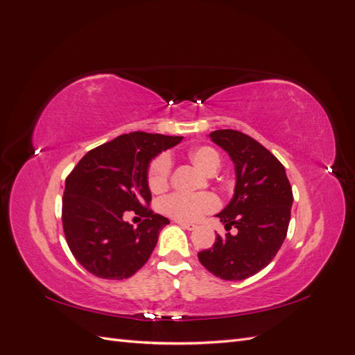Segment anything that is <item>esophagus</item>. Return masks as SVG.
<instances>
[{
    "instance_id": "34e87169",
    "label": "esophagus",
    "mask_w": 355,
    "mask_h": 355,
    "mask_svg": "<svg viewBox=\"0 0 355 355\" xmlns=\"http://www.w3.org/2000/svg\"><path fill=\"white\" fill-rule=\"evenodd\" d=\"M178 225H180L182 228L184 230H188V231H194L197 228L196 223H189V222H182V220H176Z\"/></svg>"
}]
</instances>
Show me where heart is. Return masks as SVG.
Returning a JSON list of instances; mask_svg holds the SVG:
<instances>
[{
    "mask_svg": "<svg viewBox=\"0 0 355 355\" xmlns=\"http://www.w3.org/2000/svg\"><path fill=\"white\" fill-rule=\"evenodd\" d=\"M188 158L202 175L213 176L220 167V157L210 146H197L188 153ZM171 161L167 155L157 157L148 170V185L154 192L166 189L170 178ZM218 207V200L210 194L187 197L173 194L161 201V210L178 220L192 222Z\"/></svg>",
    "mask_w": 355,
    "mask_h": 355,
    "instance_id": "b5f03b06",
    "label": "heart"
}]
</instances>
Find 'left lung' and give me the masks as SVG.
I'll return each mask as SVG.
<instances>
[{"instance_id": "1", "label": "left lung", "mask_w": 355, "mask_h": 355, "mask_svg": "<svg viewBox=\"0 0 355 355\" xmlns=\"http://www.w3.org/2000/svg\"><path fill=\"white\" fill-rule=\"evenodd\" d=\"M234 163V196L216 218L225 230L216 241L198 253L201 265L222 280H244L270 263L286 239L292 187L284 166L265 146L241 132L225 128L209 135Z\"/></svg>"}]
</instances>
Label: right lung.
<instances>
[{"label": "right lung", "instance_id": "1", "mask_svg": "<svg viewBox=\"0 0 355 355\" xmlns=\"http://www.w3.org/2000/svg\"><path fill=\"white\" fill-rule=\"evenodd\" d=\"M182 136L133 132L85 154L65 182L62 222L69 249L90 274L106 280L132 277L155 249L170 220L148 210V170ZM128 209L146 219L137 227L123 220Z\"/></svg>", "mask_w": 355, "mask_h": 355}]
</instances>
